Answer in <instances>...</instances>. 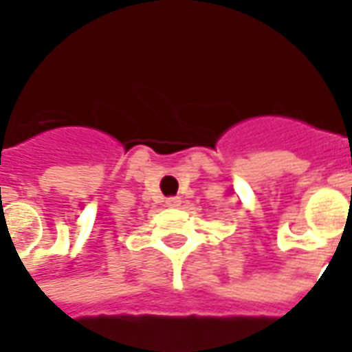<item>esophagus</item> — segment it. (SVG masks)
Returning <instances> with one entry per match:
<instances>
[{"label": "esophagus", "instance_id": "1", "mask_svg": "<svg viewBox=\"0 0 352 352\" xmlns=\"http://www.w3.org/2000/svg\"><path fill=\"white\" fill-rule=\"evenodd\" d=\"M166 205H168V207H179V205H181V197H168V199H166Z\"/></svg>", "mask_w": 352, "mask_h": 352}]
</instances>
